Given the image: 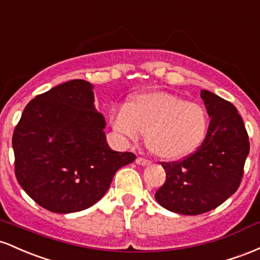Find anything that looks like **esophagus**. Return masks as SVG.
Here are the masks:
<instances>
[{"instance_id": "esophagus-1", "label": "esophagus", "mask_w": 260, "mask_h": 260, "mask_svg": "<svg viewBox=\"0 0 260 260\" xmlns=\"http://www.w3.org/2000/svg\"><path fill=\"white\" fill-rule=\"evenodd\" d=\"M136 163L140 166H147V165H150V161L144 158V157H138V158H136Z\"/></svg>"}]
</instances>
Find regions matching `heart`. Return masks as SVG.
I'll list each match as a JSON object with an SVG mask.
<instances>
[{
  "mask_svg": "<svg viewBox=\"0 0 260 260\" xmlns=\"http://www.w3.org/2000/svg\"><path fill=\"white\" fill-rule=\"evenodd\" d=\"M116 133L130 140L146 134L148 150L173 159L193 152L205 138L208 115L203 106L167 92L140 93L112 115Z\"/></svg>",
  "mask_w": 260,
  "mask_h": 260,
  "instance_id": "1",
  "label": "heart"
}]
</instances>
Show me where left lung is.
<instances>
[{"label": "left lung", "mask_w": 260, "mask_h": 260, "mask_svg": "<svg viewBox=\"0 0 260 260\" xmlns=\"http://www.w3.org/2000/svg\"><path fill=\"white\" fill-rule=\"evenodd\" d=\"M200 95L211 118L205 139L180 161L161 162L166 182L154 194L159 205L182 215L208 212L235 194L249 153L247 130L236 107L206 89Z\"/></svg>", "instance_id": "obj_1"}]
</instances>
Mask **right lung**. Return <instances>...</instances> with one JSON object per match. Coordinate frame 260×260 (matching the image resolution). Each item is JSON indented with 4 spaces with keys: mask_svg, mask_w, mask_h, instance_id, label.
I'll list each match as a JSON object with an SVG mask.
<instances>
[{
    "mask_svg": "<svg viewBox=\"0 0 260 260\" xmlns=\"http://www.w3.org/2000/svg\"><path fill=\"white\" fill-rule=\"evenodd\" d=\"M93 86L72 80L31 99L14 127V172L44 209L70 214L103 198L119 168L135 161L107 144Z\"/></svg>",
    "mask_w": 260,
    "mask_h": 260,
    "instance_id": "add662e5",
    "label": "right lung"
}]
</instances>
